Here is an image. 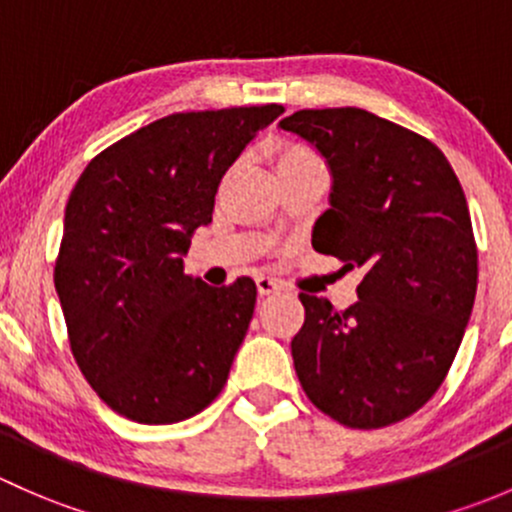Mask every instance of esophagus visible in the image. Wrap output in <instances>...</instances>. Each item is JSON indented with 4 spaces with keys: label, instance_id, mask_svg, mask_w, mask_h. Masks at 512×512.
Listing matches in <instances>:
<instances>
[{
    "label": "esophagus",
    "instance_id": "34e87169",
    "mask_svg": "<svg viewBox=\"0 0 512 512\" xmlns=\"http://www.w3.org/2000/svg\"><path fill=\"white\" fill-rule=\"evenodd\" d=\"M256 288H258V295H273V293L281 291V283L273 281V278H268V276H258Z\"/></svg>",
    "mask_w": 512,
    "mask_h": 512
}]
</instances>
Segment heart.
Masks as SVG:
<instances>
[{"instance_id": "obj_1", "label": "heart", "mask_w": 512, "mask_h": 512, "mask_svg": "<svg viewBox=\"0 0 512 512\" xmlns=\"http://www.w3.org/2000/svg\"><path fill=\"white\" fill-rule=\"evenodd\" d=\"M273 160H276V172H291V170H303V167H315L320 165L318 155L313 150H308L305 145H278L273 150Z\"/></svg>"}]
</instances>
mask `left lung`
<instances>
[{"label":"left lung","instance_id":"1","mask_svg":"<svg viewBox=\"0 0 512 512\" xmlns=\"http://www.w3.org/2000/svg\"><path fill=\"white\" fill-rule=\"evenodd\" d=\"M278 128L313 145L333 177L313 249L365 271L347 310L300 293L295 374L350 429L407 419L444 382L476 300L466 194L434 142L367 110H298Z\"/></svg>","mask_w":512,"mask_h":512}]
</instances>
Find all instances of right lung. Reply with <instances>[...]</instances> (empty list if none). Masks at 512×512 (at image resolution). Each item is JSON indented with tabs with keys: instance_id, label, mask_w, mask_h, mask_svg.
Returning <instances> with one entry per match:
<instances>
[{
	"instance_id": "obj_1",
	"label": "right lung",
	"mask_w": 512,
	"mask_h": 512,
	"mask_svg": "<svg viewBox=\"0 0 512 512\" xmlns=\"http://www.w3.org/2000/svg\"><path fill=\"white\" fill-rule=\"evenodd\" d=\"M283 105L175 113L88 162L54 268L73 357L113 412L175 424L217 399L244 342L256 283L184 273L192 234L244 147Z\"/></svg>"
}]
</instances>
